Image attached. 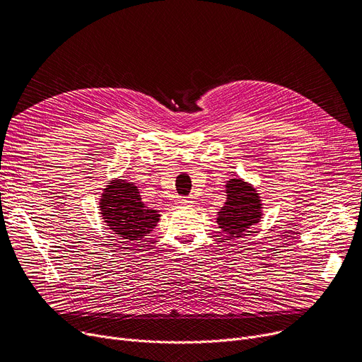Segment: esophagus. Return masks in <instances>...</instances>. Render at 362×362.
<instances>
[{"instance_id": "1", "label": "esophagus", "mask_w": 362, "mask_h": 362, "mask_svg": "<svg viewBox=\"0 0 362 362\" xmlns=\"http://www.w3.org/2000/svg\"><path fill=\"white\" fill-rule=\"evenodd\" d=\"M176 202H177L179 205L187 206V205H191L194 201H192V198H191V197H179V198L176 199Z\"/></svg>"}]
</instances>
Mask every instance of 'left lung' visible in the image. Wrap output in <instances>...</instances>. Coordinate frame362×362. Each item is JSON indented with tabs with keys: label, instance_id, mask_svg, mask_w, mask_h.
<instances>
[{
	"label": "left lung",
	"instance_id": "left-lung-1",
	"mask_svg": "<svg viewBox=\"0 0 362 362\" xmlns=\"http://www.w3.org/2000/svg\"><path fill=\"white\" fill-rule=\"evenodd\" d=\"M227 201L217 214L218 227L227 238H239L261 218L259 197L240 179L227 182Z\"/></svg>",
	"mask_w": 362,
	"mask_h": 362
}]
</instances>
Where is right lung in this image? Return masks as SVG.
<instances>
[{
  "instance_id": "add662e5",
  "label": "right lung",
  "mask_w": 362,
  "mask_h": 362,
  "mask_svg": "<svg viewBox=\"0 0 362 362\" xmlns=\"http://www.w3.org/2000/svg\"><path fill=\"white\" fill-rule=\"evenodd\" d=\"M101 214L110 229L127 240L142 239L160 220L158 211L142 202L138 187L124 180L112 182L104 189Z\"/></svg>"
}]
</instances>
